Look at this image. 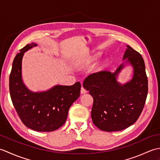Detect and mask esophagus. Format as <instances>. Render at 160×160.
Returning <instances> with one entry per match:
<instances>
[{
  "instance_id": "1",
  "label": "esophagus",
  "mask_w": 160,
  "mask_h": 160,
  "mask_svg": "<svg viewBox=\"0 0 160 160\" xmlns=\"http://www.w3.org/2000/svg\"><path fill=\"white\" fill-rule=\"evenodd\" d=\"M87 92V91L84 89L83 87H81V90H80V93L81 94H84V93H86Z\"/></svg>"
}]
</instances>
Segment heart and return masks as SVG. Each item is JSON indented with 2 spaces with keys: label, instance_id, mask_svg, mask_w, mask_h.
Wrapping results in <instances>:
<instances>
[{
  "label": "heart",
  "instance_id": "heart-1",
  "mask_svg": "<svg viewBox=\"0 0 160 160\" xmlns=\"http://www.w3.org/2000/svg\"><path fill=\"white\" fill-rule=\"evenodd\" d=\"M97 57H98V55H96V56H95V58H96Z\"/></svg>",
  "mask_w": 160,
  "mask_h": 160
}]
</instances>
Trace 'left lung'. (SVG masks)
Here are the masks:
<instances>
[{"label":"left lung","mask_w":160,"mask_h":160,"mask_svg":"<svg viewBox=\"0 0 160 160\" xmlns=\"http://www.w3.org/2000/svg\"><path fill=\"white\" fill-rule=\"evenodd\" d=\"M123 60L133 67V76L124 84L117 77L124 64L114 73L101 71L89 75L83 87L93 98L91 118L100 130L122 131L133 124L142 113L148 93V79L141 54L127 46Z\"/></svg>","instance_id":"left-lung-1"}]
</instances>
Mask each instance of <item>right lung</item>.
Segmentation results:
<instances>
[{"label":"right lung","mask_w":160,"mask_h":160,"mask_svg":"<svg viewBox=\"0 0 160 160\" xmlns=\"http://www.w3.org/2000/svg\"><path fill=\"white\" fill-rule=\"evenodd\" d=\"M36 44H28L16 54L9 76L10 96L22 123L36 131L51 132L66 122L70 107L80 96L81 84L56 85L43 92H32L22 80V59L24 53Z\"/></svg>","instance_id":"add662e5"}]
</instances>
